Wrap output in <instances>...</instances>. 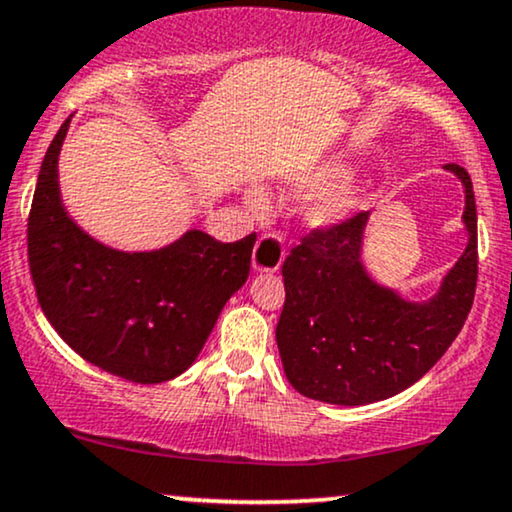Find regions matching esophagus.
<instances>
[{"label": "esophagus", "mask_w": 512, "mask_h": 512, "mask_svg": "<svg viewBox=\"0 0 512 512\" xmlns=\"http://www.w3.org/2000/svg\"><path fill=\"white\" fill-rule=\"evenodd\" d=\"M283 257H286V245H283V238L278 234H264L255 245V252H252V269L255 271H267V274H274V271L281 269Z\"/></svg>", "instance_id": "esophagus-1"}]
</instances>
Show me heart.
<instances>
[{"instance_id": "b5f03b06", "label": "heart", "mask_w": 512, "mask_h": 512, "mask_svg": "<svg viewBox=\"0 0 512 512\" xmlns=\"http://www.w3.org/2000/svg\"><path fill=\"white\" fill-rule=\"evenodd\" d=\"M349 174V165L345 163H328L316 167L314 172L304 174L302 179H297L293 184V191L300 193V196H312V193H323V196L316 200V203L309 208V222L314 226H321V229H331V226L340 224L342 219H347L352 215L354 210H359V205L364 203V189L352 181H346L345 185L341 184L342 180L347 179ZM341 186L338 187L337 184ZM248 203L255 210H262L267 205L264 200V193L252 189L248 193Z\"/></svg>"}]
</instances>
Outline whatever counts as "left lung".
Listing matches in <instances>:
<instances>
[{
	"instance_id": "left-lung-1",
	"label": "left lung",
	"mask_w": 512,
	"mask_h": 512,
	"mask_svg": "<svg viewBox=\"0 0 512 512\" xmlns=\"http://www.w3.org/2000/svg\"><path fill=\"white\" fill-rule=\"evenodd\" d=\"M461 179L468 245L430 300H404L361 260L371 212L312 231L283 262L286 304L276 345L290 385L338 406L383 401L418 383L442 359L468 319L477 286V208L470 174Z\"/></svg>"
}]
</instances>
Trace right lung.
I'll list each match as a JSON object with an SVG mask.
<instances>
[{
	"mask_svg": "<svg viewBox=\"0 0 512 512\" xmlns=\"http://www.w3.org/2000/svg\"><path fill=\"white\" fill-rule=\"evenodd\" d=\"M70 118L44 155L28 219L37 300L56 333L101 371L153 385L184 373L224 304L248 281L255 234L219 243L191 229L165 248L115 250L63 208L58 153Z\"/></svg>",
	"mask_w": 512,
	"mask_h": 512,
	"instance_id": "right-lung-1",
	"label": "right lung"
}]
</instances>
